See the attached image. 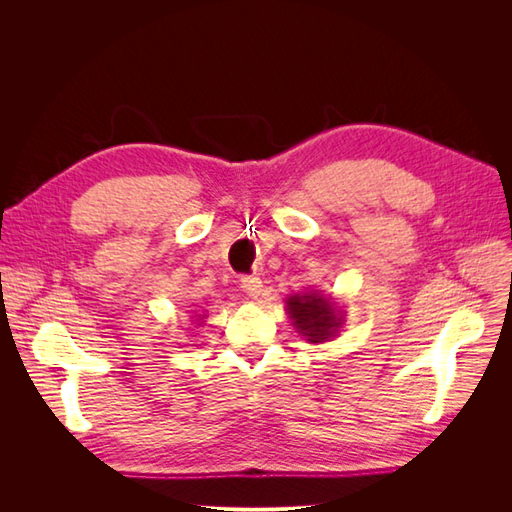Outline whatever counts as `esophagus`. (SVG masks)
Masks as SVG:
<instances>
[{
    "instance_id": "34e87169",
    "label": "esophagus",
    "mask_w": 512,
    "mask_h": 512,
    "mask_svg": "<svg viewBox=\"0 0 512 512\" xmlns=\"http://www.w3.org/2000/svg\"><path fill=\"white\" fill-rule=\"evenodd\" d=\"M241 288H243L247 294H250V297H258L260 288H262L260 277H256V275H243V277H241Z\"/></svg>"
}]
</instances>
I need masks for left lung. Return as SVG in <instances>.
<instances>
[{"label": "left lung", "instance_id": "left-lung-1", "mask_svg": "<svg viewBox=\"0 0 512 512\" xmlns=\"http://www.w3.org/2000/svg\"><path fill=\"white\" fill-rule=\"evenodd\" d=\"M288 314L294 320V327L299 333L307 335L309 342H324L329 339L339 327L335 316V307L329 299L316 297V294H303V297L288 299Z\"/></svg>", "mask_w": 512, "mask_h": 512}]
</instances>
